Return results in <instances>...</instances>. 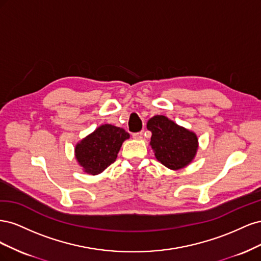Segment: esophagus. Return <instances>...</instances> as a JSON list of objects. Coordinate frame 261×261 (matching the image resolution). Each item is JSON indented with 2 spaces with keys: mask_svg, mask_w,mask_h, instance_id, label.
Instances as JSON below:
<instances>
[{
  "mask_svg": "<svg viewBox=\"0 0 261 261\" xmlns=\"http://www.w3.org/2000/svg\"><path fill=\"white\" fill-rule=\"evenodd\" d=\"M143 135H144L143 132L134 133V134H133V138H134V139H141V138H143Z\"/></svg>",
  "mask_w": 261,
  "mask_h": 261,
  "instance_id": "obj_1",
  "label": "esophagus"
}]
</instances>
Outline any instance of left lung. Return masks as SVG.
<instances>
[{
    "instance_id": "1",
    "label": "left lung",
    "mask_w": 261,
    "mask_h": 261,
    "mask_svg": "<svg viewBox=\"0 0 261 261\" xmlns=\"http://www.w3.org/2000/svg\"><path fill=\"white\" fill-rule=\"evenodd\" d=\"M152 133L151 146L156 160L171 170H179L191 163L198 149V138L188 130L169 120L164 115H155L147 123Z\"/></svg>"
}]
</instances>
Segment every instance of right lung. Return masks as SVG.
Wrapping results in <instances>:
<instances>
[{
  "mask_svg": "<svg viewBox=\"0 0 261 261\" xmlns=\"http://www.w3.org/2000/svg\"><path fill=\"white\" fill-rule=\"evenodd\" d=\"M128 138L129 134L121 127L101 125L76 145L75 158L84 172L100 174L115 161L124 140Z\"/></svg>",
  "mask_w": 261,
  "mask_h": 261,
  "instance_id": "right-lung-1",
  "label": "right lung"
}]
</instances>
